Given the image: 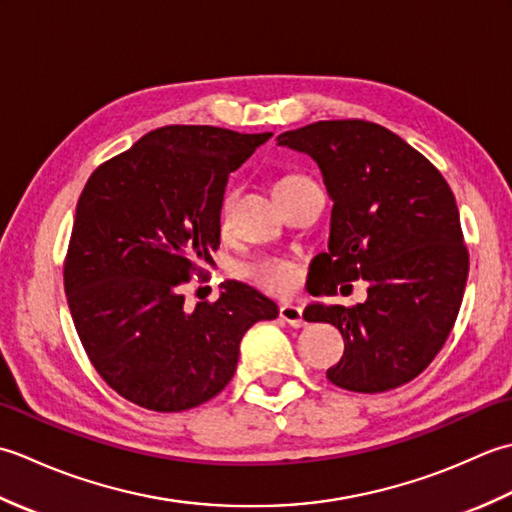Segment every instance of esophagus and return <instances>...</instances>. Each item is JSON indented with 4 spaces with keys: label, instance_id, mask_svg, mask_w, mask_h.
<instances>
[{
    "label": "esophagus",
    "instance_id": "34e87169",
    "mask_svg": "<svg viewBox=\"0 0 512 512\" xmlns=\"http://www.w3.org/2000/svg\"><path fill=\"white\" fill-rule=\"evenodd\" d=\"M279 317L284 319L292 328H303L306 321H303V310L299 306H292V303H284V306L279 308Z\"/></svg>",
    "mask_w": 512,
    "mask_h": 512
}]
</instances>
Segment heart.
Instances as JSON below:
<instances>
[{
    "label": "heart",
    "mask_w": 512,
    "mask_h": 512,
    "mask_svg": "<svg viewBox=\"0 0 512 512\" xmlns=\"http://www.w3.org/2000/svg\"><path fill=\"white\" fill-rule=\"evenodd\" d=\"M292 180H301L299 176H286L281 178L275 187L279 184H286ZM231 204H233V193H226V198L222 202V222H226L228 211H231ZM244 275L257 284L259 288H264L268 292H275V295H286L292 288L297 286L299 281V273H297V266L286 262V259H279V257H264V259H257V262L248 264L244 268Z\"/></svg>",
    "instance_id": "heart-1"
}]
</instances>
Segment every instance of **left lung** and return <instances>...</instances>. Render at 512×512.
<instances>
[{
	"label": "left lung",
	"mask_w": 512,
	"mask_h": 512,
	"mask_svg": "<svg viewBox=\"0 0 512 512\" xmlns=\"http://www.w3.org/2000/svg\"><path fill=\"white\" fill-rule=\"evenodd\" d=\"M310 156L332 200L328 253L312 259L314 297L341 295L363 279L356 308L314 301L306 321L339 328L336 387L380 394L416 378L442 350L462 306L469 253L447 180L389 129L367 121H319L277 136Z\"/></svg>",
	"instance_id": "obj_1"
}]
</instances>
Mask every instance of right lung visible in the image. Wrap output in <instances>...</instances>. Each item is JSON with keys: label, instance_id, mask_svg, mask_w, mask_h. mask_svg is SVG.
<instances>
[{"label": "right lung", "instance_id": "1", "mask_svg": "<svg viewBox=\"0 0 512 512\" xmlns=\"http://www.w3.org/2000/svg\"><path fill=\"white\" fill-rule=\"evenodd\" d=\"M270 136L160 127L85 184L65 295L96 372L134 405L169 413L211 400L233 378L250 325L277 319L273 299L233 279L213 303H184L220 246L228 176Z\"/></svg>", "mask_w": 512, "mask_h": 512}]
</instances>
